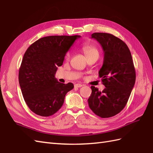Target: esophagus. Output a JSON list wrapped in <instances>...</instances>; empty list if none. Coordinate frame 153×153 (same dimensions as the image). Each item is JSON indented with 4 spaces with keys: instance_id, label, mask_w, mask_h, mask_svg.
Instances as JSON below:
<instances>
[{
    "instance_id": "34e87169",
    "label": "esophagus",
    "mask_w": 153,
    "mask_h": 153,
    "mask_svg": "<svg viewBox=\"0 0 153 153\" xmlns=\"http://www.w3.org/2000/svg\"><path fill=\"white\" fill-rule=\"evenodd\" d=\"M83 85H82L80 84H74V87L75 88H81L82 86Z\"/></svg>"
}]
</instances>
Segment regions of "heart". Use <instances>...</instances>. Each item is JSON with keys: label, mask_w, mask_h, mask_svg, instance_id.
Wrapping results in <instances>:
<instances>
[{"label": "heart", "mask_w": 153, "mask_h": 153, "mask_svg": "<svg viewBox=\"0 0 153 153\" xmlns=\"http://www.w3.org/2000/svg\"><path fill=\"white\" fill-rule=\"evenodd\" d=\"M82 50L87 58L93 56H99V51L98 48L95 45H85L82 47ZM70 57V53H68L66 54V58L69 59Z\"/></svg>", "instance_id": "obj_1"}]
</instances>
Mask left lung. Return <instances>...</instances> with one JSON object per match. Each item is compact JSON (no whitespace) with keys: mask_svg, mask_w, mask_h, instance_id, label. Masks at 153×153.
Listing matches in <instances>:
<instances>
[{"mask_svg":"<svg viewBox=\"0 0 153 153\" xmlns=\"http://www.w3.org/2000/svg\"><path fill=\"white\" fill-rule=\"evenodd\" d=\"M102 46L105 56L99 71L102 84L101 92L91 86L88 105L95 115L108 118L117 115L125 107L136 81V71L131 53L121 39L108 33L91 34Z\"/></svg>","mask_w":153,"mask_h":153,"instance_id":"left-lung-1","label":"left lung"}]
</instances>
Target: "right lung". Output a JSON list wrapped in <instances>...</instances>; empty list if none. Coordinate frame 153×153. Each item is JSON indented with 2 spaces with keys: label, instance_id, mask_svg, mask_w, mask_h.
<instances>
[{
  "label": "right lung",
  "instance_id": "obj_1",
  "mask_svg": "<svg viewBox=\"0 0 153 153\" xmlns=\"http://www.w3.org/2000/svg\"><path fill=\"white\" fill-rule=\"evenodd\" d=\"M80 36H51L40 38L26 51L19 71V82L25 102L33 113L48 117L56 113L73 83L55 78L67 52Z\"/></svg>",
  "mask_w": 153,
  "mask_h": 153
}]
</instances>
